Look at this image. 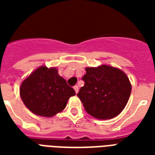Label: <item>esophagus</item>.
I'll use <instances>...</instances> for the list:
<instances>
[{
	"label": "esophagus",
	"instance_id": "esophagus-1",
	"mask_svg": "<svg viewBox=\"0 0 155 155\" xmlns=\"http://www.w3.org/2000/svg\"><path fill=\"white\" fill-rule=\"evenodd\" d=\"M74 89H75V93H78V92H79V87H78L77 85L74 86Z\"/></svg>",
	"mask_w": 155,
	"mask_h": 155
}]
</instances>
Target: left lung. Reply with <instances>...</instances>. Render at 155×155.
I'll list each match as a JSON object with an SVG mask.
<instances>
[{
  "instance_id": "obj_1",
  "label": "left lung",
  "mask_w": 155,
  "mask_h": 155,
  "mask_svg": "<svg viewBox=\"0 0 155 155\" xmlns=\"http://www.w3.org/2000/svg\"><path fill=\"white\" fill-rule=\"evenodd\" d=\"M82 80L84 85L77 96L88 114L107 120L119 115L125 108L131 84L122 71L108 65L87 68Z\"/></svg>"
}]
</instances>
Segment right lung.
Instances as JSON below:
<instances>
[{
	"label": "right lung",
	"mask_w": 155,
	"mask_h": 155,
	"mask_svg": "<svg viewBox=\"0 0 155 155\" xmlns=\"http://www.w3.org/2000/svg\"><path fill=\"white\" fill-rule=\"evenodd\" d=\"M75 92L58 74L56 68L42 66L30 74L21 84L20 96L32 113L53 117L65 108Z\"/></svg>",
	"instance_id": "obj_1"
}]
</instances>
